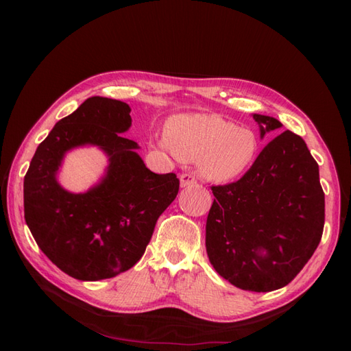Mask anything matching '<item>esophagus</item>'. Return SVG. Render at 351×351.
I'll return each instance as SVG.
<instances>
[{
	"instance_id": "34e87169",
	"label": "esophagus",
	"mask_w": 351,
	"mask_h": 351,
	"mask_svg": "<svg viewBox=\"0 0 351 351\" xmlns=\"http://www.w3.org/2000/svg\"><path fill=\"white\" fill-rule=\"evenodd\" d=\"M180 181H181V187H190V185L196 184V176L193 173H182L180 176Z\"/></svg>"
}]
</instances>
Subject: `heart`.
Wrapping results in <instances>:
<instances>
[{"label":"heart","mask_w":351,"mask_h":351,"mask_svg":"<svg viewBox=\"0 0 351 351\" xmlns=\"http://www.w3.org/2000/svg\"><path fill=\"white\" fill-rule=\"evenodd\" d=\"M160 146L181 160H197L205 178L228 182L250 169L258 155V137L217 114H178L169 119Z\"/></svg>","instance_id":"obj_1"}]
</instances>
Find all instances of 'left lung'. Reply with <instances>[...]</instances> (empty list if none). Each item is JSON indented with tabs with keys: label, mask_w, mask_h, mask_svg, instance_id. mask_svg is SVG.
Here are the masks:
<instances>
[{
	"label": "left lung",
	"mask_w": 351,
	"mask_h": 351,
	"mask_svg": "<svg viewBox=\"0 0 351 351\" xmlns=\"http://www.w3.org/2000/svg\"><path fill=\"white\" fill-rule=\"evenodd\" d=\"M253 119L261 137L282 126L270 116ZM211 190L205 244L215 271L255 293L288 285L314 255L324 228L318 164L304 140L280 132L243 178Z\"/></svg>",
	"instance_id": "1"
}]
</instances>
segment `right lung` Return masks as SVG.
<instances>
[{
	"instance_id": "right-lung-1",
	"label": "right lung",
	"mask_w": 351,
	"mask_h": 351,
	"mask_svg": "<svg viewBox=\"0 0 351 351\" xmlns=\"http://www.w3.org/2000/svg\"><path fill=\"white\" fill-rule=\"evenodd\" d=\"M131 108L92 96L63 117L37 146L24 178V213L40 250L78 280H101L137 264L155 223L173 202L180 180L149 170L136 152ZM98 145L109 156L103 180L86 193H71L56 181L65 152Z\"/></svg>"
}]
</instances>
